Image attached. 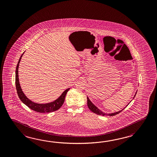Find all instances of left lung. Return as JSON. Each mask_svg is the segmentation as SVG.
I'll list each match as a JSON object with an SVG mask.
<instances>
[{"instance_id": "obj_1", "label": "left lung", "mask_w": 157, "mask_h": 157, "mask_svg": "<svg viewBox=\"0 0 157 157\" xmlns=\"http://www.w3.org/2000/svg\"><path fill=\"white\" fill-rule=\"evenodd\" d=\"M137 91L136 92V94H135V95H134V97L133 98V99H134V98L135 97V96H136V93H137ZM129 102V103H130ZM129 103L127 105H129ZM87 105H88V108L93 113H96V114H97V115H102V116H105V115H108V116H114V115H116L117 114H118L119 113H120L121 111H122L123 109L127 106H125L124 108H123V109H121V110H120V111H117V112H115V113H103V112H102V111L101 110V109H99L97 107V106H95L91 102V101L89 99V98H88V97H87Z\"/></svg>"}]
</instances>
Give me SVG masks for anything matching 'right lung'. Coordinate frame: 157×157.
Here are the masks:
<instances>
[{"instance_id": "add662e5", "label": "right lung", "mask_w": 157, "mask_h": 157, "mask_svg": "<svg viewBox=\"0 0 157 157\" xmlns=\"http://www.w3.org/2000/svg\"><path fill=\"white\" fill-rule=\"evenodd\" d=\"M24 53L19 59L17 65L16 67V69L15 84H16V90H17L19 98L20 99V100L22 101V103H24L26 106L29 107L30 109H33L38 113H48L55 111L59 109L62 106L63 104L64 103L67 93L68 91L70 88H68L66 89V90L63 91L62 94L60 95V97H59L58 98L55 99V101H54L53 102L47 103H37L36 102H33L31 100H30L28 98L24 93L22 89L21 88L20 82H19V79H18V66Z\"/></svg>"}]
</instances>
